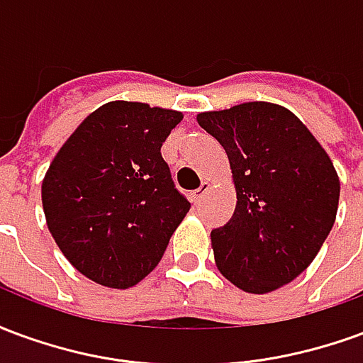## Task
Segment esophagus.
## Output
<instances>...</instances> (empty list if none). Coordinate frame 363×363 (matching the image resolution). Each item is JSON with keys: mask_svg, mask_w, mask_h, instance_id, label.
Returning <instances> with one entry per match:
<instances>
[{"mask_svg": "<svg viewBox=\"0 0 363 363\" xmlns=\"http://www.w3.org/2000/svg\"><path fill=\"white\" fill-rule=\"evenodd\" d=\"M208 190H210V184H202V186H200V189L198 190H194V192H192V194H190V200H192V202H194V204H200V202H202V200H204V196H206V192H208Z\"/></svg>", "mask_w": 363, "mask_h": 363, "instance_id": "34e87169", "label": "esophagus"}]
</instances>
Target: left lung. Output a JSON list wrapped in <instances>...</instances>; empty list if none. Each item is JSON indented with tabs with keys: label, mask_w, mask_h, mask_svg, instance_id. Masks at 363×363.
Segmentation results:
<instances>
[{
	"label": "left lung",
	"mask_w": 363,
	"mask_h": 363,
	"mask_svg": "<svg viewBox=\"0 0 363 363\" xmlns=\"http://www.w3.org/2000/svg\"><path fill=\"white\" fill-rule=\"evenodd\" d=\"M196 118L228 153L237 190L231 220L212 229L216 264L249 294L286 286L335 225L340 182L333 161L280 104L255 101Z\"/></svg>",
	"instance_id": "obj_1"
}]
</instances>
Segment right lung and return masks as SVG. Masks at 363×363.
Segmentation results:
<instances>
[{
  "instance_id": "right-lung-1",
  "label": "right lung",
  "mask_w": 363,
  "mask_h": 363,
  "mask_svg": "<svg viewBox=\"0 0 363 363\" xmlns=\"http://www.w3.org/2000/svg\"><path fill=\"white\" fill-rule=\"evenodd\" d=\"M182 114L112 101L67 138L43 181L54 241L106 288L126 289L157 267L190 202L171 179L161 145Z\"/></svg>"
}]
</instances>
